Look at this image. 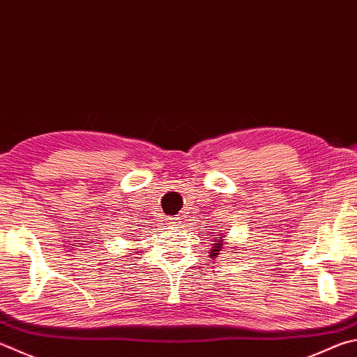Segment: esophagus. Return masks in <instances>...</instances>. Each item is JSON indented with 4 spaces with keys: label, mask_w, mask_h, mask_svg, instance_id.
<instances>
[{
    "label": "esophagus",
    "mask_w": 357,
    "mask_h": 357,
    "mask_svg": "<svg viewBox=\"0 0 357 357\" xmlns=\"http://www.w3.org/2000/svg\"><path fill=\"white\" fill-rule=\"evenodd\" d=\"M178 220H179L178 217H167L165 218V225L167 226H172V228H173V226H178V223H179Z\"/></svg>",
    "instance_id": "esophagus-1"
}]
</instances>
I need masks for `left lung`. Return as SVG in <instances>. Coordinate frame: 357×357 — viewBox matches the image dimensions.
Wrapping results in <instances>:
<instances>
[{
    "instance_id": "1",
    "label": "left lung",
    "mask_w": 357,
    "mask_h": 357,
    "mask_svg": "<svg viewBox=\"0 0 357 357\" xmlns=\"http://www.w3.org/2000/svg\"><path fill=\"white\" fill-rule=\"evenodd\" d=\"M217 243H213V246H212V250H211V255H213V256H217L218 255V251H222V248L225 246V243L222 242V237H218L217 238Z\"/></svg>"
}]
</instances>
